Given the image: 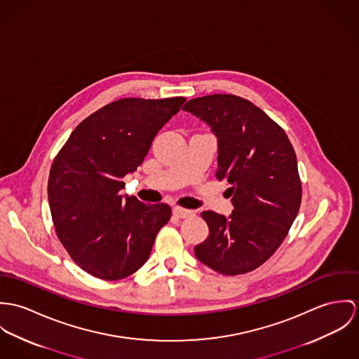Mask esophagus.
<instances>
[{
  "label": "esophagus",
  "instance_id": "1",
  "mask_svg": "<svg viewBox=\"0 0 359 359\" xmlns=\"http://www.w3.org/2000/svg\"><path fill=\"white\" fill-rule=\"evenodd\" d=\"M173 215H175V216H177V217H182V219H187V217L194 216V210H190V209H186V208L176 206V208H173Z\"/></svg>",
  "mask_w": 359,
  "mask_h": 359
}]
</instances>
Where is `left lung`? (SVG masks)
Instances as JSON below:
<instances>
[{
	"instance_id": "8db88e82",
	"label": "left lung",
	"mask_w": 359,
	"mask_h": 359,
	"mask_svg": "<svg viewBox=\"0 0 359 359\" xmlns=\"http://www.w3.org/2000/svg\"><path fill=\"white\" fill-rule=\"evenodd\" d=\"M205 121L219 140L216 177L227 182L230 217L202 212L209 237L194 248L201 263L238 276L266 263L286 238L302 203L296 153L276 121L236 95H208L183 107Z\"/></svg>"
}]
</instances>
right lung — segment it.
Segmentation results:
<instances>
[{
  "label": "right lung",
  "instance_id": "add662e5",
  "mask_svg": "<svg viewBox=\"0 0 359 359\" xmlns=\"http://www.w3.org/2000/svg\"><path fill=\"white\" fill-rule=\"evenodd\" d=\"M184 102L176 96L109 103L82 121L55 157L48 179L52 222L88 274L117 280L147 262L172 209L122 197V177L143 163L158 130Z\"/></svg>",
  "mask_w": 359,
  "mask_h": 359
}]
</instances>
